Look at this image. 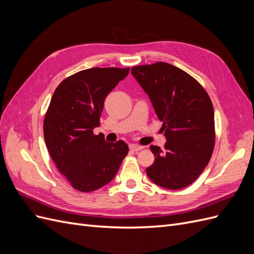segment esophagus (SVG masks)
Instances as JSON below:
<instances>
[{
    "mask_svg": "<svg viewBox=\"0 0 254 254\" xmlns=\"http://www.w3.org/2000/svg\"><path fill=\"white\" fill-rule=\"evenodd\" d=\"M129 149L131 150V151H139V150L143 149V147H142V146H140V145H136V144H130L129 145Z\"/></svg>",
    "mask_w": 254,
    "mask_h": 254,
    "instance_id": "34e87169",
    "label": "esophagus"
}]
</instances>
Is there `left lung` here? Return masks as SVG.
<instances>
[{"instance_id": "8db88e82", "label": "left lung", "mask_w": 254, "mask_h": 254, "mask_svg": "<svg viewBox=\"0 0 254 254\" xmlns=\"http://www.w3.org/2000/svg\"><path fill=\"white\" fill-rule=\"evenodd\" d=\"M131 73L163 123L167 141L164 150L150 145L155 162L146 174L161 188H186L203 172L214 149L211 99L195 78L170 64L137 65Z\"/></svg>"}]
</instances>
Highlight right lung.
I'll return each mask as SVG.
<instances>
[{
  "label": "right lung",
  "instance_id": "obj_1",
  "mask_svg": "<svg viewBox=\"0 0 254 254\" xmlns=\"http://www.w3.org/2000/svg\"><path fill=\"white\" fill-rule=\"evenodd\" d=\"M129 67H92L65 78L55 90L43 123L50 156L71 186L92 191L108 184L127 156L128 145L95 135L104 102Z\"/></svg>",
  "mask_w": 254,
  "mask_h": 254
}]
</instances>
